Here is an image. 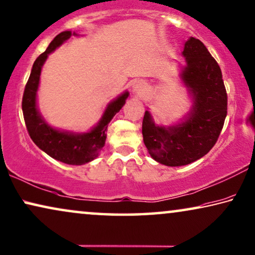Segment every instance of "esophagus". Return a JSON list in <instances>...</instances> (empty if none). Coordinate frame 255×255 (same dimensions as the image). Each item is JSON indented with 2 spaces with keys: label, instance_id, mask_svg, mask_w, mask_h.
Masks as SVG:
<instances>
[{
  "label": "esophagus",
  "instance_id": "34e87169",
  "mask_svg": "<svg viewBox=\"0 0 255 255\" xmlns=\"http://www.w3.org/2000/svg\"><path fill=\"white\" fill-rule=\"evenodd\" d=\"M146 91V83L143 80H138L133 84V87H132V92L135 97H141V95L145 93Z\"/></svg>",
  "mask_w": 255,
  "mask_h": 255
}]
</instances>
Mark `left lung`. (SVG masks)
<instances>
[{"instance_id":"left-lung-1","label":"left lung","mask_w":255,"mask_h":255,"mask_svg":"<svg viewBox=\"0 0 255 255\" xmlns=\"http://www.w3.org/2000/svg\"><path fill=\"white\" fill-rule=\"evenodd\" d=\"M185 65L179 79L192 100L190 112L175 124L157 125L146 110L143 142L152 158L168 167H180L205 156L217 141L227 117L228 98L222 72L215 58L199 39L184 45Z\"/></svg>"}]
</instances>
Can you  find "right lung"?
Wrapping results in <instances>:
<instances>
[{
    "mask_svg": "<svg viewBox=\"0 0 255 255\" xmlns=\"http://www.w3.org/2000/svg\"><path fill=\"white\" fill-rule=\"evenodd\" d=\"M72 35L78 36L79 34L72 31L60 33L49 43L45 53H42L36 58L32 66L28 82L25 86L21 108H23L24 120L28 134L40 149L49 155L50 157L63 162V163L82 165L98 157L99 153L106 143L108 124L113 120V117L122 109V107L125 105L128 92H123L116 99L110 101L107 105L100 121L86 132L60 130V128L48 124V122L43 119L41 113L39 112L38 100H36L41 70L49 54L53 53L61 45H63Z\"/></svg>",
    "mask_w": 255,
    "mask_h": 255,
    "instance_id": "1",
    "label": "right lung"
}]
</instances>
